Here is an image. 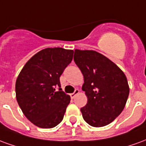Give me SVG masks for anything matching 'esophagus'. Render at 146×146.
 <instances>
[{
  "label": "esophagus",
  "instance_id": "obj_1",
  "mask_svg": "<svg viewBox=\"0 0 146 146\" xmlns=\"http://www.w3.org/2000/svg\"><path fill=\"white\" fill-rule=\"evenodd\" d=\"M79 93H80L79 90H78V89H76V90H75V92H73V93H72V94H70V97H71L72 99H73V98H75V96H76V95H78Z\"/></svg>",
  "mask_w": 146,
  "mask_h": 146
}]
</instances>
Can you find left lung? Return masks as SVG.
<instances>
[{"instance_id":"8db88e82","label":"left lung","mask_w":146,"mask_h":146,"mask_svg":"<svg viewBox=\"0 0 146 146\" xmlns=\"http://www.w3.org/2000/svg\"><path fill=\"white\" fill-rule=\"evenodd\" d=\"M75 63L84 76L82 90L88 103L80 109L84 119L95 127L112 123L122 113L129 95L125 74L113 62L93 50L74 51Z\"/></svg>"}]
</instances>
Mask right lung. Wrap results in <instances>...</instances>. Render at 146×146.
<instances>
[{
	"label": "right lung",
	"instance_id": "right-lung-1",
	"mask_svg": "<svg viewBox=\"0 0 146 146\" xmlns=\"http://www.w3.org/2000/svg\"><path fill=\"white\" fill-rule=\"evenodd\" d=\"M73 50L48 48L30 58L15 82L18 104L30 120L40 128H52L63 119L70 96L60 88L59 77L73 59Z\"/></svg>",
	"mask_w": 146,
	"mask_h": 146
}]
</instances>
